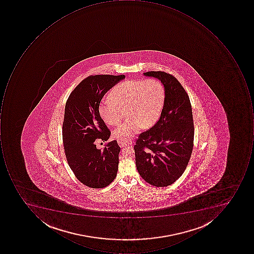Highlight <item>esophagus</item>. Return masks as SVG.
Segmentation results:
<instances>
[{
	"label": "esophagus",
	"mask_w": 254,
	"mask_h": 254,
	"mask_svg": "<svg viewBox=\"0 0 254 254\" xmlns=\"http://www.w3.org/2000/svg\"><path fill=\"white\" fill-rule=\"evenodd\" d=\"M118 143L121 147H125V146L132 144V140L130 139H121V138H120L118 139Z\"/></svg>",
	"instance_id": "34e87169"
}]
</instances>
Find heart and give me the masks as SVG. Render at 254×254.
Segmentation results:
<instances>
[{"label": "heart", "instance_id": "1", "mask_svg": "<svg viewBox=\"0 0 254 254\" xmlns=\"http://www.w3.org/2000/svg\"><path fill=\"white\" fill-rule=\"evenodd\" d=\"M109 98L100 104V115L105 123L116 126L126 110L127 119L114 133L121 139H127L142 127H149L157 121L164 104L165 88L156 78L130 80L114 87Z\"/></svg>", "mask_w": 254, "mask_h": 254}]
</instances>
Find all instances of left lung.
<instances>
[{
    "mask_svg": "<svg viewBox=\"0 0 254 254\" xmlns=\"http://www.w3.org/2000/svg\"><path fill=\"white\" fill-rule=\"evenodd\" d=\"M144 75L160 80L165 100L157 122L136 139V166L146 183L164 187L181 177L191 157L194 134L192 109L187 92L176 77L161 71H147Z\"/></svg>",
    "mask_w": 254,
    "mask_h": 254,
    "instance_id": "8db88e82",
    "label": "left lung"
}]
</instances>
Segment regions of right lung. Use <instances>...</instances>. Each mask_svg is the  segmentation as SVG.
<instances>
[{"instance_id":"1","label":"right lung","mask_w":254,"mask_h":254,"mask_svg":"<svg viewBox=\"0 0 254 254\" xmlns=\"http://www.w3.org/2000/svg\"><path fill=\"white\" fill-rule=\"evenodd\" d=\"M125 78V75H89L71 91L65 103L63 124L65 157L78 181L92 189L109 186L117 176L121 150L117 141L109 142L103 150L97 149L95 143L108 140L111 135L100 116L101 99Z\"/></svg>"}]
</instances>
